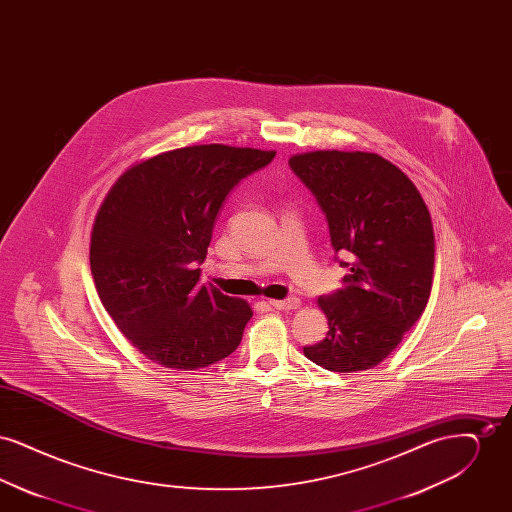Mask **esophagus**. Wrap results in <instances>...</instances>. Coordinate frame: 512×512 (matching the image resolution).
I'll list each match as a JSON object with an SVG mask.
<instances>
[{"mask_svg": "<svg viewBox=\"0 0 512 512\" xmlns=\"http://www.w3.org/2000/svg\"><path fill=\"white\" fill-rule=\"evenodd\" d=\"M268 305H270L272 309H278V311H288V309H297V307L301 305V301H299L297 297H288V299H284V301L272 299V301H268Z\"/></svg>", "mask_w": 512, "mask_h": 512, "instance_id": "obj_1", "label": "esophagus"}]
</instances>
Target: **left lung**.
I'll return each mask as SVG.
<instances>
[{
  "label": "left lung",
  "mask_w": 512,
  "mask_h": 512,
  "mask_svg": "<svg viewBox=\"0 0 512 512\" xmlns=\"http://www.w3.org/2000/svg\"><path fill=\"white\" fill-rule=\"evenodd\" d=\"M290 169L315 195L336 261L349 268L343 288L318 297L330 330L303 353L332 372L372 368L401 343L430 299V211L413 182L376 153L313 151L293 155Z\"/></svg>",
  "instance_id": "obj_1"
}]
</instances>
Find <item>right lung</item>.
<instances>
[{
	"mask_svg": "<svg viewBox=\"0 0 512 512\" xmlns=\"http://www.w3.org/2000/svg\"><path fill=\"white\" fill-rule=\"evenodd\" d=\"M276 151L174 149L124 172L99 207L90 267L99 299L147 359L195 370L236 351L253 317L244 299L199 284L228 194Z\"/></svg>",
	"mask_w": 512,
	"mask_h": 512,
	"instance_id": "obj_1",
	"label": "right lung"
}]
</instances>
